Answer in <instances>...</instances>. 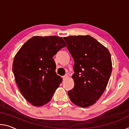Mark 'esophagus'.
<instances>
[{
    "mask_svg": "<svg viewBox=\"0 0 129 129\" xmlns=\"http://www.w3.org/2000/svg\"><path fill=\"white\" fill-rule=\"evenodd\" d=\"M68 77V76L67 75H64V76H63L62 77V78H63V79L64 80H65V79H67V78Z\"/></svg>",
    "mask_w": 129,
    "mask_h": 129,
    "instance_id": "34e87169",
    "label": "esophagus"
}]
</instances>
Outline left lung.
<instances>
[{"label": "left lung", "instance_id": "obj_1", "mask_svg": "<svg viewBox=\"0 0 129 129\" xmlns=\"http://www.w3.org/2000/svg\"><path fill=\"white\" fill-rule=\"evenodd\" d=\"M74 59L75 86L68 91L74 104L86 108L94 104L106 89L112 71L111 54L89 35L64 37Z\"/></svg>", "mask_w": 129, "mask_h": 129}]
</instances>
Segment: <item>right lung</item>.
<instances>
[{"mask_svg":"<svg viewBox=\"0 0 129 129\" xmlns=\"http://www.w3.org/2000/svg\"><path fill=\"white\" fill-rule=\"evenodd\" d=\"M67 45L58 36H34L15 55L12 71L25 99L35 106L51 101L62 78L56 73L53 57Z\"/></svg>","mask_w":129,"mask_h":129,"instance_id":"right-lung-1","label":"right lung"}]
</instances>
